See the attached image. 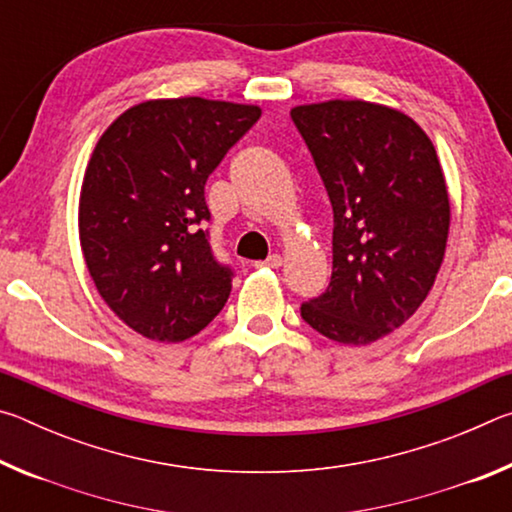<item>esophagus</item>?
Wrapping results in <instances>:
<instances>
[{
    "mask_svg": "<svg viewBox=\"0 0 512 512\" xmlns=\"http://www.w3.org/2000/svg\"><path fill=\"white\" fill-rule=\"evenodd\" d=\"M255 266H266V268H280L282 266V257L277 255V253H273V255H268L264 262H257Z\"/></svg>",
    "mask_w": 512,
    "mask_h": 512,
    "instance_id": "obj_1",
    "label": "esophagus"
}]
</instances>
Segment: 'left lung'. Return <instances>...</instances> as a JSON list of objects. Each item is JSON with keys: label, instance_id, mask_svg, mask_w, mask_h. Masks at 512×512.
I'll return each mask as SVG.
<instances>
[{"label": "left lung", "instance_id": "obj_1", "mask_svg": "<svg viewBox=\"0 0 512 512\" xmlns=\"http://www.w3.org/2000/svg\"><path fill=\"white\" fill-rule=\"evenodd\" d=\"M291 119L334 212L332 280L300 316L336 343H372L415 314L443 264L449 198L436 149L377 103H311Z\"/></svg>", "mask_w": 512, "mask_h": 512}]
</instances>
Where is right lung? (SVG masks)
Wrapping results in <instances>:
<instances>
[{"mask_svg": "<svg viewBox=\"0 0 512 512\" xmlns=\"http://www.w3.org/2000/svg\"><path fill=\"white\" fill-rule=\"evenodd\" d=\"M259 115L201 97L146 101L101 135L81 189V248L106 305L146 339L185 341L228 302L235 271L212 253L205 183Z\"/></svg>", "mask_w": 512, "mask_h": 512, "instance_id": "add662e5", "label": "right lung"}]
</instances>
